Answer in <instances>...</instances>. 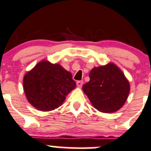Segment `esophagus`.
Returning <instances> with one entry per match:
<instances>
[{
  "instance_id": "obj_1",
  "label": "esophagus",
  "mask_w": 151,
  "mask_h": 151,
  "mask_svg": "<svg viewBox=\"0 0 151 151\" xmlns=\"http://www.w3.org/2000/svg\"><path fill=\"white\" fill-rule=\"evenodd\" d=\"M83 81H82V80H81V81H77V85L78 87H80H80L83 86Z\"/></svg>"
}]
</instances>
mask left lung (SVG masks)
<instances>
[{"instance_id": "left-lung-1", "label": "left lung", "mask_w": 151, "mask_h": 151, "mask_svg": "<svg viewBox=\"0 0 151 151\" xmlns=\"http://www.w3.org/2000/svg\"><path fill=\"white\" fill-rule=\"evenodd\" d=\"M83 90L93 106L102 112H114L126 102L130 91L129 81L113 63L95 67Z\"/></svg>"}]
</instances>
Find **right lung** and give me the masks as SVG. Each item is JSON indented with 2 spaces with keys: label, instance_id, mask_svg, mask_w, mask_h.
<instances>
[{
  "label": "right lung",
  "instance_id": "1",
  "mask_svg": "<svg viewBox=\"0 0 151 151\" xmlns=\"http://www.w3.org/2000/svg\"><path fill=\"white\" fill-rule=\"evenodd\" d=\"M76 87L72 75L59 64L47 60L38 63L23 79V88L29 102L41 111L59 107Z\"/></svg>",
  "mask_w": 151,
  "mask_h": 151
}]
</instances>
